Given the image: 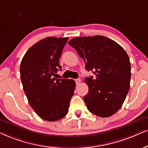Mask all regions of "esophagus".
<instances>
[{
    "label": "esophagus",
    "mask_w": 148,
    "mask_h": 148,
    "mask_svg": "<svg viewBox=\"0 0 148 148\" xmlns=\"http://www.w3.org/2000/svg\"><path fill=\"white\" fill-rule=\"evenodd\" d=\"M75 83H76V85H79L80 82H81V79H79V78H77V79H75Z\"/></svg>",
    "instance_id": "esophagus-1"
}]
</instances>
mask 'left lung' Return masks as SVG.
<instances>
[{
	"label": "left lung",
	"mask_w": 148,
	"mask_h": 148,
	"mask_svg": "<svg viewBox=\"0 0 148 148\" xmlns=\"http://www.w3.org/2000/svg\"><path fill=\"white\" fill-rule=\"evenodd\" d=\"M69 45L84 60L86 69L95 75L84 80L88 92L84 100L88 110L101 117L112 116L123 105L130 89L131 66L125 51L102 36L75 38Z\"/></svg>",
	"instance_id": "left-lung-1"
}]
</instances>
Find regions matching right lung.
Masks as SVG:
<instances>
[{
  "label": "right lung",
  "instance_id": "right-lung-1",
  "mask_svg": "<svg viewBox=\"0 0 148 148\" xmlns=\"http://www.w3.org/2000/svg\"><path fill=\"white\" fill-rule=\"evenodd\" d=\"M68 38L48 37L27 50L20 73L24 92L36 114L48 121H58L69 112L74 94L73 79H56L59 59Z\"/></svg>",
  "mask_w": 148,
  "mask_h": 148
}]
</instances>
